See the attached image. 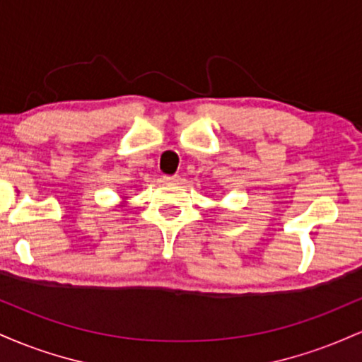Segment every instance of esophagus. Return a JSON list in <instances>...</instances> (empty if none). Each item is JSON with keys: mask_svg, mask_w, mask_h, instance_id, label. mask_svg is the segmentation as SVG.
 <instances>
[{"mask_svg": "<svg viewBox=\"0 0 362 362\" xmlns=\"http://www.w3.org/2000/svg\"><path fill=\"white\" fill-rule=\"evenodd\" d=\"M163 180L165 182H178V175H165Z\"/></svg>", "mask_w": 362, "mask_h": 362, "instance_id": "34e87169", "label": "esophagus"}]
</instances>
